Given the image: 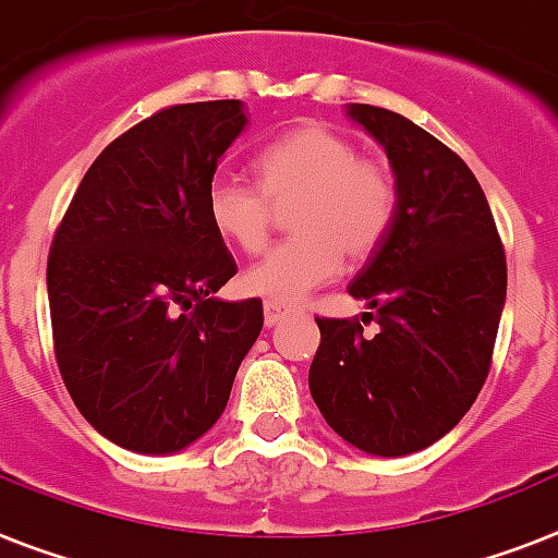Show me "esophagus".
Returning <instances> with one entry per match:
<instances>
[{"label": "esophagus", "instance_id": "34e87169", "mask_svg": "<svg viewBox=\"0 0 558 558\" xmlns=\"http://www.w3.org/2000/svg\"><path fill=\"white\" fill-rule=\"evenodd\" d=\"M288 316V311H284L282 305H274V302H265V325L268 328H274V325H279V322Z\"/></svg>", "mask_w": 558, "mask_h": 558}]
</instances>
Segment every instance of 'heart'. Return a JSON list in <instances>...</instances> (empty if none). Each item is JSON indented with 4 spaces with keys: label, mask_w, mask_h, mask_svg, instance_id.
Returning <instances> with one entry per match:
<instances>
[{
    "label": "heart",
    "mask_w": 558,
    "mask_h": 558,
    "mask_svg": "<svg viewBox=\"0 0 558 558\" xmlns=\"http://www.w3.org/2000/svg\"><path fill=\"white\" fill-rule=\"evenodd\" d=\"M259 184L219 173L207 185V219L219 236L253 253L270 230V202H293V236L242 274L247 296L296 305L342 274L344 253L367 259L396 216V187L381 165L359 159L342 133L305 124L256 156Z\"/></svg>",
    "instance_id": "obj_1"
}]
</instances>
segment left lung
Instances as JSON below:
<instances>
[{"label":"left lung","mask_w":558,"mask_h":558,"mask_svg":"<svg viewBox=\"0 0 558 558\" xmlns=\"http://www.w3.org/2000/svg\"><path fill=\"white\" fill-rule=\"evenodd\" d=\"M388 154L396 216L348 293L376 336L351 319H316L307 385L325 422L371 456L434 445L471 411L487 379L508 296L494 214L471 168L411 119L348 105Z\"/></svg>","instance_id":"left-lung-1"}]
</instances>
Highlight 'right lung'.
<instances>
[{
    "label": "right lung",
    "instance_id": "add662e5",
    "mask_svg": "<svg viewBox=\"0 0 558 558\" xmlns=\"http://www.w3.org/2000/svg\"><path fill=\"white\" fill-rule=\"evenodd\" d=\"M239 99L173 105L87 168L48 256L59 373L82 416L133 453L185 450L222 416L262 302L214 293L236 262L207 219Z\"/></svg>",
    "mask_w": 558,
    "mask_h": 558
}]
</instances>
